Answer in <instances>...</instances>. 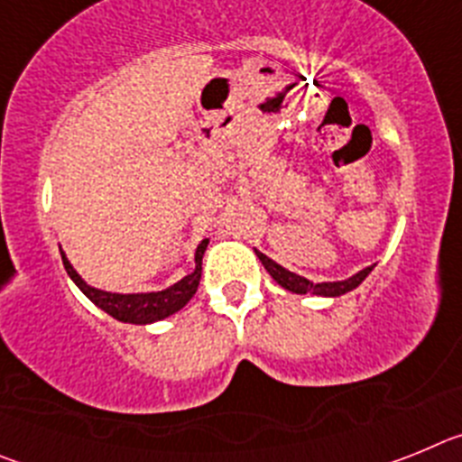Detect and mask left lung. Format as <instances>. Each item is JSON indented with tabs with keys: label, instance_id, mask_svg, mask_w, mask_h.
Instances as JSON below:
<instances>
[{
	"label": "left lung",
	"instance_id": "left-lung-1",
	"mask_svg": "<svg viewBox=\"0 0 462 462\" xmlns=\"http://www.w3.org/2000/svg\"><path fill=\"white\" fill-rule=\"evenodd\" d=\"M256 256L261 259V263L266 266V271L271 273L273 280L280 284V287H284L287 291H293V293H317V296H342V293L352 291V289H356L358 284H361L365 277L370 275V271H373V266L363 268L361 273H356L354 277H349V280H342V282H321V284H314V282L305 280V277L296 275V273L287 271V268H282L280 263H275L273 259H268L266 254H261V252H256Z\"/></svg>",
	"mask_w": 462,
	"mask_h": 462
}]
</instances>
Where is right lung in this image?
Masks as SVG:
<instances>
[{"instance_id": "right-lung-1", "label": "right lung", "mask_w": 462, "mask_h": 462, "mask_svg": "<svg viewBox=\"0 0 462 462\" xmlns=\"http://www.w3.org/2000/svg\"><path fill=\"white\" fill-rule=\"evenodd\" d=\"M208 247V240H203L199 247H196V271L191 275H187L185 280H180L178 284H173L171 289L164 291H152V293H110L101 291V289L89 287L88 282L73 271V266L69 263V259L62 252V263L67 268L69 277H71L76 284H79L80 291L92 300L97 308H101L104 312H108L110 317H116L117 321H125V324H152V321L166 319L169 314L178 312V310L185 308L191 300V296L199 289V282H201V261L203 252Z\"/></svg>"}]
</instances>
